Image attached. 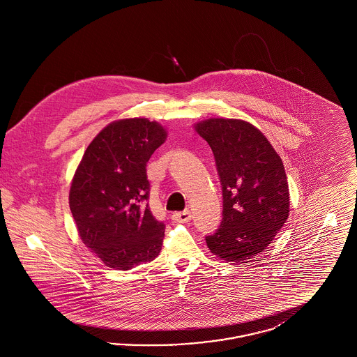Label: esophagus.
I'll return each instance as SVG.
<instances>
[{
    "label": "esophagus",
    "mask_w": 357,
    "mask_h": 357,
    "mask_svg": "<svg viewBox=\"0 0 357 357\" xmlns=\"http://www.w3.org/2000/svg\"><path fill=\"white\" fill-rule=\"evenodd\" d=\"M172 218H174V221L181 222V223H187V222H190V220H191V213H190L188 210L181 211V213H175V214L172 215Z\"/></svg>",
    "instance_id": "esophagus-1"
}]
</instances>
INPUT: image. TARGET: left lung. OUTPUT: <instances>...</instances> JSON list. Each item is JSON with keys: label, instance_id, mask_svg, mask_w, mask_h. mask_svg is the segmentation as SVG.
<instances>
[{"label": "left lung", "instance_id": "1", "mask_svg": "<svg viewBox=\"0 0 357 357\" xmlns=\"http://www.w3.org/2000/svg\"><path fill=\"white\" fill-rule=\"evenodd\" d=\"M211 147L223 197V218L206 237L213 255L242 262L264 252L289 217L288 179L271 142L252 123L210 118L194 124Z\"/></svg>", "mask_w": 357, "mask_h": 357}]
</instances>
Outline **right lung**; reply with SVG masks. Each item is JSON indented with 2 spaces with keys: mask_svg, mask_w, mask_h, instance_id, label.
<instances>
[{
  "mask_svg": "<svg viewBox=\"0 0 357 357\" xmlns=\"http://www.w3.org/2000/svg\"><path fill=\"white\" fill-rule=\"evenodd\" d=\"M167 131L147 118L115 120L86 147L69 188L79 236L105 266L130 271L158 257L165 223L149 206L146 166Z\"/></svg>",
  "mask_w": 357,
  "mask_h": 357,
  "instance_id": "obj_1",
  "label": "right lung"
}]
</instances>
